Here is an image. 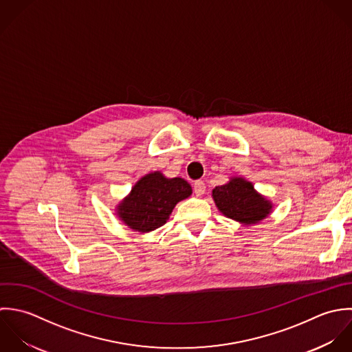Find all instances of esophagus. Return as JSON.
Masks as SVG:
<instances>
[{
  "instance_id": "esophagus-1",
  "label": "esophagus",
  "mask_w": 352,
  "mask_h": 352,
  "mask_svg": "<svg viewBox=\"0 0 352 352\" xmlns=\"http://www.w3.org/2000/svg\"><path fill=\"white\" fill-rule=\"evenodd\" d=\"M193 188H195V193H196L197 197H201L206 193V189H207V186H206V184L203 181H196Z\"/></svg>"
}]
</instances>
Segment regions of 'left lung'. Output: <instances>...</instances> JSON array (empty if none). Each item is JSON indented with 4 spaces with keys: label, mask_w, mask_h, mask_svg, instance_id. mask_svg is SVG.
Listing matches in <instances>:
<instances>
[{
    "label": "left lung",
    "mask_w": 352,
    "mask_h": 352,
    "mask_svg": "<svg viewBox=\"0 0 352 352\" xmlns=\"http://www.w3.org/2000/svg\"><path fill=\"white\" fill-rule=\"evenodd\" d=\"M212 199L220 213L243 226L263 221L274 210L272 201L243 177H231L227 184L216 186Z\"/></svg>",
    "instance_id": "1"
}]
</instances>
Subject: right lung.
I'll use <instances>...</instances> for the list:
<instances>
[{
	"instance_id": "add662e5",
	"label": "right lung",
	"mask_w": 352,
	"mask_h": 352,
	"mask_svg": "<svg viewBox=\"0 0 352 352\" xmlns=\"http://www.w3.org/2000/svg\"><path fill=\"white\" fill-rule=\"evenodd\" d=\"M190 196L192 186L184 178H167L162 171H152L141 177L116 206V214L131 230L146 234L162 227L174 207Z\"/></svg>"
}]
</instances>
